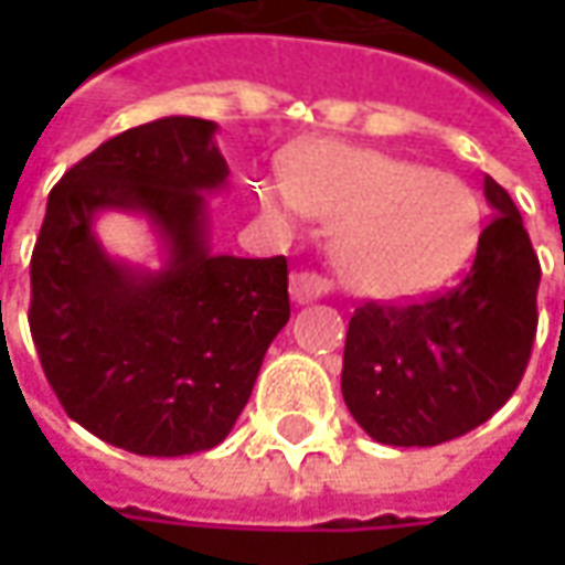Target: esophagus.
Masks as SVG:
<instances>
[{
  "label": "esophagus",
  "instance_id": "1",
  "mask_svg": "<svg viewBox=\"0 0 565 565\" xmlns=\"http://www.w3.org/2000/svg\"><path fill=\"white\" fill-rule=\"evenodd\" d=\"M289 292H292L295 305H308V301H320V298H327V292H330V282H327L320 273L301 270L292 276Z\"/></svg>",
  "mask_w": 565,
  "mask_h": 565
}]
</instances>
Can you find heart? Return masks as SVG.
<instances>
[{
	"mask_svg": "<svg viewBox=\"0 0 565 565\" xmlns=\"http://www.w3.org/2000/svg\"><path fill=\"white\" fill-rule=\"evenodd\" d=\"M260 210L276 223H292L298 210L339 223L342 282L380 301L440 289L466 267L481 226L478 198L462 179L339 141L298 147L286 185L260 188Z\"/></svg>",
	"mask_w": 565,
	"mask_h": 565,
	"instance_id": "1",
	"label": "heart"
}]
</instances>
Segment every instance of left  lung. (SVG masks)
Returning <instances> with one entry per match:
<instances>
[{"mask_svg":"<svg viewBox=\"0 0 565 565\" xmlns=\"http://www.w3.org/2000/svg\"><path fill=\"white\" fill-rule=\"evenodd\" d=\"M490 216L462 279L415 305L349 320L342 399L367 437L437 446L484 424L532 359L541 264L512 198L484 175Z\"/></svg>","mask_w":565,"mask_h":565,"instance_id":"1","label":"left lung"}]
</instances>
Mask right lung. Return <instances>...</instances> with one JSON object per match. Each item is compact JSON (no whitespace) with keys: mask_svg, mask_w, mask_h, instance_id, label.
<instances>
[{"mask_svg":"<svg viewBox=\"0 0 565 565\" xmlns=\"http://www.w3.org/2000/svg\"><path fill=\"white\" fill-rule=\"evenodd\" d=\"M216 121L128 128L50 191L31 257V337L68 418L135 456L220 446L289 323L286 257L210 248L228 166ZM128 212L158 235L157 271L102 248L96 220Z\"/></svg>","mask_w":565,"mask_h":565,"instance_id":"obj_1","label":"right lung"}]
</instances>
